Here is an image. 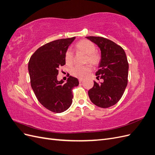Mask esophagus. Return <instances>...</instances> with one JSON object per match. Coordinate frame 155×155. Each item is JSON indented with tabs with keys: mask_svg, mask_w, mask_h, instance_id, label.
Masks as SVG:
<instances>
[{
	"mask_svg": "<svg viewBox=\"0 0 155 155\" xmlns=\"http://www.w3.org/2000/svg\"><path fill=\"white\" fill-rule=\"evenodd\" d=\"M82 81H83V79H81V78L79 79V83H81Z\"/></svg>",
	"mask_w": 155,
	"mask_h": 155,
	"instance_id": "esophagus-1",
	"label": "esophagus"
}]
</instances>
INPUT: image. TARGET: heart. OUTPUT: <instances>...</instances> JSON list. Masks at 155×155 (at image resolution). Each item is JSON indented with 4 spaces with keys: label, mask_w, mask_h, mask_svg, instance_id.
I'll use <instances>...</instances> for the list:
<instances>
[{
    "label": "heart",
    "mask_w": 155,
    "mask_h": 155,
    "mask_svg": "<svg viewBox=\"0 0 155 155\" xmlns=\"http://www.w3.org/2000/svg\"><path fill=\"white\" fill-rule=\"evenodd\" d=\"M75 50L85 55V63H90L93 66H97L101 60V54L96 50V45L91 41L82 39L78 41L75 45ZM64 61L67 66H71L73 63V54L68 50L64 54ZM92 70L91 65L75 66L70 69V74L73 76L83 78Z\"/></svg>",
    "instance_id": "obj_1"
}]
</instances>
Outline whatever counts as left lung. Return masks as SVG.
<instances>
[{
  "mask_svg": "<svg viewBox=\"0 0 155 155\" xmlns=\"http://www.w3.org/2000/svg\"><path fill=\"white\" fill-rule=\"evenodd\" d=\"M87 38L101 50V60L96 73L103 82H94L88 94L94 104L101 108L115 105L122 97L128 83L129 63L124 50L114 42L102 37Z\"/></svg>",
  "mask_w": 155,
  "mask_h": 155,
  "instance_id": "1",
  "label": "left lung"
}]
</instances>
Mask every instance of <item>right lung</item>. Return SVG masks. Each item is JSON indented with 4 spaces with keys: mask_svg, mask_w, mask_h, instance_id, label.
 <instances>
[{
    "mask_svg": "<svg viewBox=\"0 0 155 155\" xmlns=\"http://www.w3.org/2000/svg\"><path fill=\"white\" fill-rule=\"evenodd\" d=\"M75 39H61L41 46L34 53L28 63L31 88L37 99L46 109L61 113L72 103V89L79 85L78 79L69 76L66 83L58 81L59 68L65 64L64 54Z\"/></svg>",
    "mask_w": 155,
    "mask_h": 155,
    "instance_id": "obj_1",
    "label": "right lung"
}]
</instances>
